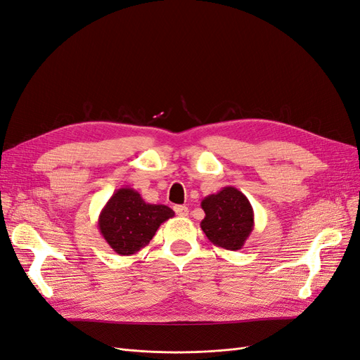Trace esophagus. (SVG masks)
I'll list each match as a JSON object with an SVG mask.
<instances>
[{
	"mask_svg": "<svg viewBox=\"0 0 360 360\" xmlns=\"http://www.w3.org/2000/svg\"><path fill=\"white\" fill-rule=\"evenodd\" d=\"M174 212H176L179 216H188L189 214V209L186 205H176V207H174Z\"/></svg>",
	"mask_w": 360,
	"mask_h": 360,
	"instance_id": "obj_1",
	"label": "esophagus"
}]
</instances>
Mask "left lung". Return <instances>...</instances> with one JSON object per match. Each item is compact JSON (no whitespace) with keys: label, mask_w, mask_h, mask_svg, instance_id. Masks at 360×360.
<instances>
[{"label":"left lung","mask_w":360,"mask_h":360,"mask_svg":"<svg viewBox=\"0 0 360 360\" xmlns=\"http://www.w3.org/2000/svg\"><path fill=\"white\" fill-rule=\"evenodd\" d=\"M205 213L201 230L214 245L226 250L242 249L254 230V210L245 195L233 188H222L201 201Z\"/></svg>","instance_id":"1"}]
</instances>
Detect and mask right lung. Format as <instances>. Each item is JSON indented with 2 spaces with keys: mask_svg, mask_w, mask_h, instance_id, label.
<instances>
[{
  "mask_svg": "<svg viewBox=\"0 0 360 360\" xmlns=\"http://www.w3.org/2000/svg\"><path fill=\"white\" fill-rule=\"evenodd\" d=\"M172 216L168 205L148 204L135 189L122 188L105 204L97 226L118 255H134L150 243L158 228Z\"/></svg>",
  "mask_w": 360,
  "mask_h": 360,
  "instance_id": "add662e5",
  "label": "right lung"
}]
</instances>
